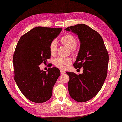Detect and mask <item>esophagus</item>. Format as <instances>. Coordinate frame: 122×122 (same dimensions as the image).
<instances>
[{
  "label": "esophagus",
  "instance_id": "1",
  "mask_svg": "<svg viewBox=\"0 0 122 122\" xmlns=\"http://www.w3.org/2000/svg\"><path fill=\"white\" fill-rule=\"evenodd\" d=\"M60 71H61V74H64L65 73V71H63V70H62V69H61Z\"/></svg>",
  "mask_w": 122,
  "mask_h": 122
}]
</instances>
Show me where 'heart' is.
I'll return each mask as SVG.
<instances>
[{
    "instance_id": "1",
    "label": "heart",
    "mask_w": 122,
    "mask_h": 122,
    "mask_svg": "<svg viewBox=\"0 0 122 122\" xmlns=\"http://www.w3.org/2000/svg\"><path fill=\"white\" fill-rule=\"evenodd\" d=\"M61 43L66 46L72 54L75 53V48L77 44V40L75 37L71 34H66L60 38ZM57 45L55 41H52L49 46V53L52 56L55 55L57 53ZM71 59L69 57H59L54 60V64L57 67L59 68L66 69L71 64Z\"/></svg>"
}]
</instances>
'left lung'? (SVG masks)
<instances>
[{
    "label": "left lung",
    "instance_id": "obj_1",
    "mask_svg": "<svg viewBox=\"0 0 122 122\" xmlns=\"http://www.w3.org/2000/svg\"><path fill=\"white\" fill-rule=\"evenodd\" d=\"M65 30L78 36L80 48L73 65L83 67V73L66 72L69 77V94L78 102H85L97 95L107 74L109 56L102 37L85 24H77Z\"/></svg>",
    "mask_w": 122,
    "mask_h": 122
}]
</instances>
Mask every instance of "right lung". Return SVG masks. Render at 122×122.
<instances>
[{"label": "right lung", "instance_id": "1", "mask_svg": "<svg viewBox=\"0 0 122 122\" xmlns=\"http://www.w3.org/2000/svg\"><path fill=\"white\" fill-rule=\"evenodd\" d=\"M61 30V28L37 27L22 36L17 43L13 56L14 79L23 95L34 103H44L51 98L60 75L55 67L45 71L39 66L51 57L49 45Z\"/></svg>", "mask_w": 122, "mask_h": 122}]
</instances>
